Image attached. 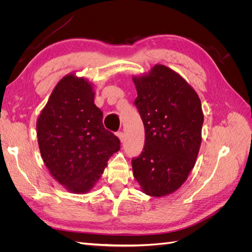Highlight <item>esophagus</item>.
<instances>
[{"label": "esophagus", "mask_w": 252, "mask_h": 252, "mask_svg": "<svg viewBox=\"0 0 252 252\" xmlns=\"http://www.w3.org/2000/svg\"><path fill=\"white\" fill-rule=\"evenodd\" d=\"M117 136L120 139L121 142H124V140H125V134H124V132L119 131V132L117 133Z\"/></svg>", "instance_id": "1"}]
</instances>
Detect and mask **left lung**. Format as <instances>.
I'll use <instances>...</instances> for the list:
<instances>
[{"label":"left lung","mask_w":252,"mask_h":252,"mask_svg":"<svg viewBox=\"0 0 252 252\" xmlns=\"http://www.w3.org/2000/svg\"><path fill=\"white\" fill-rule=\"evenodd\" d=\"M134 105L145 128L142 154L132 158L133 177L150 196L174 192L194 167L204 116L195 90L179 73L156 65L133 77Z\"/></svg>","instance_id":"1"}]
</instances>
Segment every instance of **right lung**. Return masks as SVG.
Instances as JSON below:
<instances>
[{"label":"right lung","mask_w":252,"mask_h":252,"mask_svg":"<svg viewBox=\"0 0 252 252\" xmlns=\"http://www.w3.org/2000/svg\"><path fill=\"white\" fill-rule=\"evenodd\" d=\"M37 143L50 174L73 193H85L119 151L118 136L105 129L91 84L68 74L53 89L36 122Z\"/></svg>","instance_id":"1"}]
</instances>
